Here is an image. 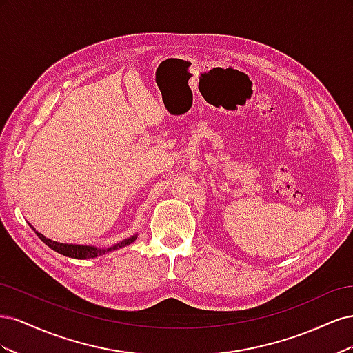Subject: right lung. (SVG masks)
<instances>
[{
  "mask_svg": "<svg viewBox=\"0 0 353 353\" xmlns=\"http://www.w3.org/2000/svg\"><path fill=\"white\" fill-rule=\"evenodd\" d=\"M32 227V225H30ZM32 230L35 231L37 236L44 241L48 248H51L52 250H56L57 253L63 254V256H68V258H73V259H90V258H97V256H101V254H105L109 253L112 250H116V249H121V248H125V245L131 244L132 241H135L137 236H132L130 239H126L121 243H117L114 245H112V248L109 249H97L94 248V245H81V244H66V243H57V241H52L47 237L42 236L41 232H38L34 227H32Z\"/></svg>",
  "mask_w": 353,
  "mask_h": 353,
  "instance_id": "1",
  "label": "right lung"
}]
</instances>
